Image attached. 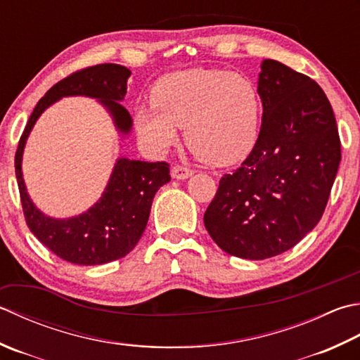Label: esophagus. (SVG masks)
I'll use <instances>...</instances> for the list:
<instances>
[{
	"label": "esophagus",
	"instance_id": "1",
	"mask_svg": "<svg viewBox=\"0 0 360 360\" xmlns=\"http://www.w3.org/2000/svg\"><path fill=\"white\" fill-rule=\"evenodd\" d=\"M192 174H193L192 168L184 167V165H174L172 168V176H173L174 179H187Z\"/></svg>",
	"mask_w": 360,
	"mask_h": 360
}]
</instances>
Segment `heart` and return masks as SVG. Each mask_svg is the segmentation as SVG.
Returning <instances> with one entry per match:
<instances>
[{
    "instance_id": "heart-1",
    "label": "heart",
    "mask_w": 360,
    "mask_h": 360,
    "mask_svg": "<svg viewBox=\"0 0 360 360\" xmlns=\"http://www.w3.org/2000/svg\"><path fill=\"white\" fill-rule=\"evenodd\" d=\"M153 103L140 105L134 123L140 142L164 153L186 131L195 156L231 165L255 148L260 96L250 77L217 68H192L164 76L153 89Z\"/></svg>"
}]
</instances>
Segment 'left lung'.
Listing matches in <instances>:
<instances>
[{
    "label": "left lung",
    "instance_id": "1",
    "mask_svg": "<svg viewBox=\"0 0 360 360\" xmlns=\"http://www.w3.org/2000/svg\"><path fill=\"white\" fill-rule=\"evenodd\" d=\"M257 142L220 179L204 226L231 256L262 260L293 248L325 212L342 159L335 117L311 77L265 59Z\"/></svg>",
    "mask_w": 360,
    "mask_h": 360
}]
</instances>
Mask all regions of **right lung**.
<instances>
[{"instance_id": "right-lung-1", "label": "right lung", "mask_w": 360, "mask_h": 360, "mask_svg": "<svg viewBox=\"0 0 360 360\" xmlns=\"http://www.w3.org/2000/svg\"><path fill=\"white\" fill-rule=\"evenodd\" d=\"M129 75L131 70L118 63H100L63 77L40 98L20 137L15 174L26 224L49 251L67 262L101 265L129 255L146 228L154 195L172 179L170 165L120 158L100 201L87 212L59 220L41 214L26 192L21 173L25 143L41 112L62 96L76 95L100 100L118 132L128 134L132 118L120 101L128 90Z\"/></svg>"}]
</instances>
